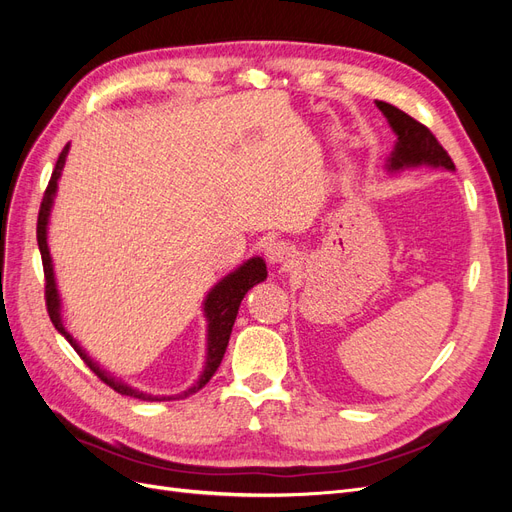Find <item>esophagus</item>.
Returning <instances> with one entry per match:
<instances>
[{
  "instance_id": "1",
  "label": "esophagus",
  "mask_w": 512,
  "mask_h": 512,
  "mask_svg": "<svg viewBox=\"0 0 512 512\" xmlns=\"http://www.w3.org/2000/svg\"><path fill=\"white\" fill-rule=\"evenodd\" d=\"M267 258L273 262V265H290L294 254H292V247L284 241H277V243H271L269 250H267Z\"/></svg>"
}]
</instances>
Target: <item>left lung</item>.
Wrapping results in <instances>:
<instances>
[{
  "instance_id": "obj_1",
  "label": "left lung",
  "mask_w": 512,
  "mask_h": 512,
  "mask_svg": "<svg viewBox=\"0 0 512 512\" xmlns=\"http://www.w3.org/2000/svg\"><path fill=\"white\" fill-rule=\"evenodd\" d=\"M384 117L389 119L391 128L397 134V147L393 151V158L389 160L391 168L401 166H414V164H433V166H444V168H455L451 156H448L446 149L438 143V138L431 134L427 126L421 121H416L408 113L399 111L397 106L389 102H376Z\"/></svg>"
}]
</instances>
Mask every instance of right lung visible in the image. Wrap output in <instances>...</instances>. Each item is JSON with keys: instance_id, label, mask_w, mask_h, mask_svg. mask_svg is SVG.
<instances>
[{"instance_id": "right-lung-1", "label": "right lung", "mask_w": 512, "mask_h": 512, "mask_svg": "<svg viewBox=\"0 0 512 512\" xmlns=\"http://www.w3.org/2000/svg\"><path fill=\"white\" fill-rule=\"evenodd\" d=\"M66 156H68V145L61 149L59 158H57V164L53 168V175L49 179V185H46V190H44L40 211H38V226H36V237H38V247H40V256H42V269H44L46 312H49L51 322L55 324V329L68 339L70 346L89 365V369L94 371V374L106 386H111V389L117 391L119 395H128V397H136V399H143V401H164V399H183V397H190V395L198 393L213 378V374H215V371H218V367H220V363L224 359V352H226L228 339H230V333H232V324H235V320H237L239 305H241L243 297L247 294V290H250L254 284L262 282L267 277L265 262H262V258L247 260L243 267H239L235 273H230L228 277H224V280L209 292V297L205 301V314H207V320H209L207 365H205L203 376H200V380L192 386V389L183 391L181 395H170V397L147 395V393H141V391H136V389H130L128 384H121L119 380L106 376L104 371L81 350V346L74 342L72 335L64 329V324H61L59 297H57V288H55L53 265H51V256H49V245H46V222H49V211H51V203H53V196H55V190H57V179H59L61 168H64Z\"/></svg>"}]
</instances>
